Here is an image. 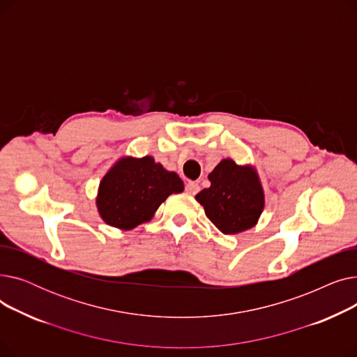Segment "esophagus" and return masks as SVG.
I'll return each mask as SVG.
<instances>
[{"mask_svg":"<svg viewBox=\"0 0 357 357\" xmlns=\"http://www.w3.org/2000/svg\"><path fill=\"white\" fill-rule=\"evenodd\" d=\"M185 191L190 195H195L199 191V185L197 182H186L185 185Z\"/></svg>","mask_w":357,"mask_h":357,"instance_id":"34e87169","label":"esophagus"}]
</instances>
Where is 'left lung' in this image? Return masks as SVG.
Masks as SVG:
<instances>
[{"label":"left lung","instance_id":"8db88e82","mask_svg":"<svg viewBox=\"0 0 357 357\" xmlns=\"http://www.w3.org/2000/svg\"><path fill=\"white\" fill-rule=\"evenodd\" d=\"M208 179L211 186L197 194L195 199L214 226L224 234L252 229L265 207L264 190L255 169L224 159Z\"/></svg>","mask_w":357,"mask_h":357}]
</instances>
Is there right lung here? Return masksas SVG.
I'll return each instance as SVG.
<instances>
[{"label": "right lung", "mask_w": 357, "mask_h": 357, "mask_svg": "<svg viewBox=\"0 0 357 357\" xmlns=\"http://www.w3.org/2000/svg\"><path fill=\"white\" fill-rule=\"evenodd\" d=\"M182 191V179L152 156L123 158L102 178L97 207L109 226L131 230L152 218L169 195Z\"/></svg>", "instance_id": "right-lung-1"}]
</instances>
